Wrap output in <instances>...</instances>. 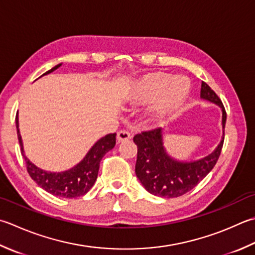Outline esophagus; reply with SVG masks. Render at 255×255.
Returning <instances> with one entry per match:
<instances>
[{"instance_id":"1","label":"esophagus","mask_w":255,"mask_h":255,"mask_svg":"<svg viewBox=\"0 0 255 255\" xmlns=\"http://www.w3.org/2000/svg\"><path fill=\"white\" fill-rule=\"evenodd\" d=\"M130 138H131V133L127 130H119L117 133V139L119 142L128 140V139H130Z\"/></svg>"}]
</instances>
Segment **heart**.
Listing matches in <instances>:
<instances>
[{"mask_svg":"<svg viewBox=\"0 0 255 255\" xmlns=\"http://www.w3.org/2000/svg\"><path fill=\"white\" fill-rule=\"evenodd\" d=\"M190 91V83L183 77L173 78L171 75L154 73L142 77L132 89L131 99L134 103H146L161 97L154 105L152 114L162 118L183 102Z\"/></svg>","mask_w":255,"mask_h":255,"instance_id":"1","label":"heart"}]
</instances>
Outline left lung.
I'll return each instance as SVG.
<instances>
[{"label": "left lung", "mask_w": 255, "mask_h": 255, "mask_svg": "<svg viewBox=\"0 0 255 255\" xmlns=\"http://www.w3.org/2000/svg\"><path fill=\"white\" fill-rule=\"evenodd\" d=\"M201 97L219 105L222 109V127L227 113L221 99L207 83L201 84ZM161 128H153L134 134L137 144L136 176L148 192L163 198L183 196L197 186L216 166L223 147L224 131L218 148L208 157L193 162H179L166 153L162 146Z\"/></svg>", "instance_id": "1"}]
</instances>
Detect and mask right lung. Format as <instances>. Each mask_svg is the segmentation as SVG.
Listing matches in <instances>:
<instances>
[{
	"label": "right lung",
	"instance_id": "right-lung-1",
	"mask_svg": "<svg viewBox=\"0 0 255 255\" xmlns=\"http://www.w3.org/2000/svg\"><path fill=\"white\" fill-rule=\"evenodd\" d=\"M59 66H61V64H58L52 69H49L44 75L54 72ZM15 122H16L17 138L19 146H21V152L22 156L24 157L25 163H26V169L29 177L39 187L44 189L45 191H47L56 197L68 199L77 198L84 196L85 193H87L91 190V188L97 179L99 164H101L102 158L109 150H112L115 147V144H116V133H108L102 139H99L86 154V157L76 167L72 168L71 170L58 173L44 171L42 169L37 168L25 157L23 151L22 138L18 130L17 115L15 117Z\"/></svg>",
	"mask_w": 255,
	"mask_h": 255
}]
</instances>
